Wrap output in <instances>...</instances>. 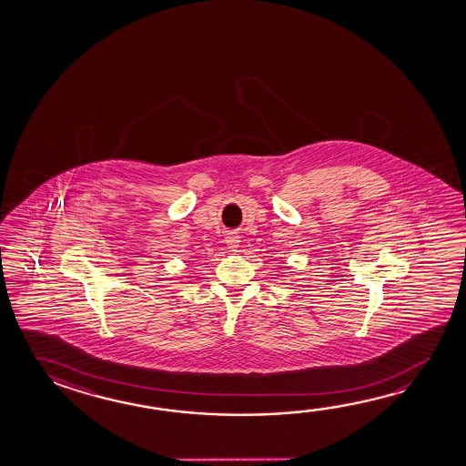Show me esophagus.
<instances>
[{
    "mask_svg": "<svg viewBox=\"0 0 466 466\" xmlns=\"http://www.w3.org/2000/svg\"><path fill=\"white\" fill-rule=\"evenodd\" d=\"M226 244L229 247L230 252H237V248H238V245H240V236H238L237 232H229V234L226 236Z\"/></svg>",
    "mask_w": 466,
    "mask_h": 466,
    "instance_id": "obj_1",
    "label": "esophagus"
}]
</instances>
